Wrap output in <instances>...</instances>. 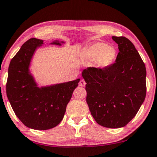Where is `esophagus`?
I'll return each mask as SVG.
<instances>
[{
	"instance_id": "1",
	"label": "esophagus",
	"mask_w": 157,
	"mask_h": 157,
	"mask_svg": "<svg viewBox=\"0 0 157 157\" xmlns=\"http://www.w3.org/2000/svg\"><path fill=\"white\" fill-rule=\"evenodd\" d=\"M79 85L81 86H85L86 85L85 81L84 80V79H81V80L79 81Z\"/></svg>"
}]
</instances>
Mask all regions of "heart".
<instances>
[{
    "instance_id": "heart-1",
    "label": "heart",
    "mask_w": 157,
    "mask_h": 157,
    "mask_svg": "<svg viewBox=\"0 0 157 157\" xmlns=\"http://www.w3.org/2000/svg\"><path fill=\"white\" fill-rule=\"evenodd\" d=\"M117 51L113 46H108L102 42H96L88 46L83 51L82 57L86 60H94L99 67L109 66L116 59Z\"/></svg>"
}]
</instances>
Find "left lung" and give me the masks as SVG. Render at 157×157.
<instances>
[{
    "mask_svg": "<svg viewBox=\"0 0 157 157\" xmlns=\"http://www.w3.org/2000/svg\"><path fill=\"white\" fill-rule=\"evenodd\" d=\"M118 44L116 62L104 68L90 67L82 73L86 82V103L103 127L125 126L136 115L146 97V67L129 39L112 36Z\"/></svg>",
    "mask_w": 157,
    "mask_h": 157,
    "instance_id": "left-lung-1",
    "label": "left lung"
}]
</instances>
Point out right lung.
<instances>
[{"instance_id": "1", "label": "right lung", "mask_w": 157, "mask_h": 157, "mask_svg": "<svg viewBox=\"0 0 157 157\" xmlns=\"http://www.w3.org/2000/svg\"><path fill=\"white\" fill-rule=\"evenodd\" d=\"M42 44L43 40L35 38L23 44L12 58L6 84L7 97L15 115L27 127L39 130L51 129L60 123L80 80L38 87L29 66L35 50ZM51 44L61 45L58 41Z\"/></svg>"}]
</instances>
